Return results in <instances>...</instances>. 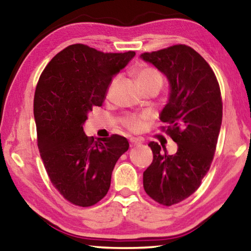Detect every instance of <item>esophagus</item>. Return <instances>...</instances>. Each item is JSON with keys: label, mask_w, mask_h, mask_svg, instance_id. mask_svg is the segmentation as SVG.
I'll list each match as a JSON object with an SVG mask.
<instances>
[{"label": "esophagus", "mask_w": 251, "mask_h": 251, "mask_svg": "<svg viewBox=\"0 0 251 251\" xmlns=\"http://www.w3.org/2000/svg\"><path fill=\"white\" fill-rule=\"evenodd\" d=\"M142 141L139 138H130V146H137L141 145Z\"/></svg>", "instance_id": "34e87169"}]
</instances>
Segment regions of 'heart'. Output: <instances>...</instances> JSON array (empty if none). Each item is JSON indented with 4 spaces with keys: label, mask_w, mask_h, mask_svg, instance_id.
I'll return each mask as SVG.
<instances>
[{
    "label": "heart",
    "mask_w": 251,
    "mask_h": 251,
    "mask_svg": "<svg viewBox=\"0 0 251 251\" xmlns=\"http://www.w3.org/2000/svg\"><path fill=\"white\" fill-rule=\"evenodd\" d=\"M133 77L142 91L151 86L161 87V85H163V76H161L158 71L152 69L151 66H139L137 69H135L133 71ZM114 83H115V80H113V83L110 84L108 92L110 91ZM124 125L131 131H138L143 126V120L142 117L138 116L126 117L124 120Z\"/></svg>",
    "instance_id": "obj_1"
}]
</instances>
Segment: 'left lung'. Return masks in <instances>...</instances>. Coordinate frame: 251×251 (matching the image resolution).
<instances>
[{"label": "left lung", "mask_w": 251, "mask_h": 251, "mask_svg": "<svg viewBox=\"0 0 251 251\" xmlns=\"http://www.w3.org/2000/svg\"><path fill=\"white\" fill-rule=\"evenodd\" d=\"M141 57L168 78L171 93L160 129L178 146L175 155H168L157 143L148 144L152 161L144 172V189L160 205L172 206L196 192L209 171L222 126V94L214 71L190 46L173 45Z\"/></svg>", "instance_id": "left-lung-1"}]
</instances>
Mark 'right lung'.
<instances>
[{"instance_id":"right-lung-1","label":"right lung","mask_w":251,"mask_h":251,"mask_svg":"<svg viewBox=\"0 0 251 251\" xmlns=\"http://www.w3.org/2000/svg\"><path fill=\"white\" fill-rule=\"evenodd\" d=\"M134 50L104 53L84 44L67 46L50 59L34 95L37 146L53 186L67 201L90 207L107 194L114 166L128 150L120 135L87 137L88 113L101 106L113 76Z\"/></svg>"}]
</instances>
